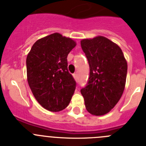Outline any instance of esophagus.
<instances>
[{
  "label": "esophagus",
  "instance_id": "34e87169",
  "mask_svg": "<svg viewBox=\"0 0 146 146\" xmlns=\"http://www.w3.org/2000/svg\"><path fill=\"white\" fill-rule=\"evenodd\" d=\"M73 78H74L76 80H77V78H78V74H77V73H74V74H73Z\"/></svg>",
  "mask_w": 146,
  "mask_h": 146
}]
</instances>
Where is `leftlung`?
<instances>
[{
    "label": "left lung",
    "mask_w": 146,
    "mask_h": 146,
    "mask_svg": "<svg viewBox=\"0 0 146 146\" xmlns=\"http://www.w3.org/2000/svg\"><path fill=\"white\" fill-rule=\"evenodd\" d=\"M90 65L88 84L81 90L86 109L101 116L113 109L122 96L127 62L120 47L103 36L81 40Z\"/></svg>",
    "instance_id": "obj_1"
}]
</instances>
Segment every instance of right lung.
<instances>
[{
    "mask_svg": "<svg viewBox=\"0 0 146 146\" xmlns=\"http://www.w3.org/2000/svg\"><path fill=\"white\" fill-rule=\"evenodd\" d=\"M76 42L54 33L35 42L26 58L27 80L37 102L45 110L59 111L68 106L76 82L68 70V55Z\"/></svg>",
    "mask_w": 146,
    "mask_h": 146,
    "instance_id": "1",
    "label": "right lung"
}]
</instances>
